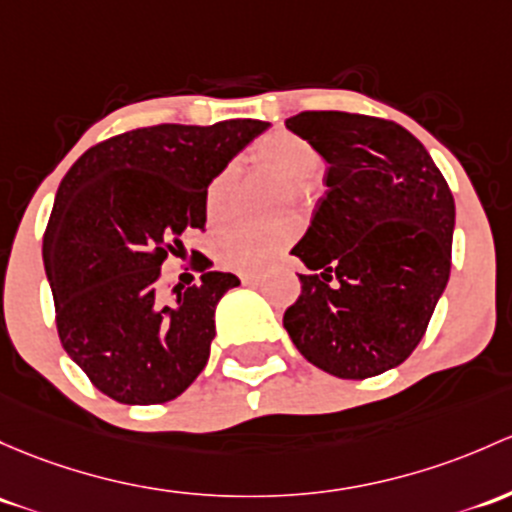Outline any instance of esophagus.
<instances>
[{"mask_svg":"<svg viewBox=\"0 0 512 512\" xmlns=\"http://www.w3.org/2000/svg\"><path fill=\"white\" fill-rule=\"evenodd\" d=\"M257 279H260V274H255V272H240V282H242V284H255Z\"/></svg>","mask_w":512,"mask_h":512,"instance_id":"1","label":"esophagus"}]
</instances>
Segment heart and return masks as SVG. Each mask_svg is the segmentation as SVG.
I'll return each instance as SVG.
<instances>
[{
	"instance_id": "obj_1",
	"label": "heart",
	"mask_w": 512,
	"mask_h": 512,
	"mask_svg": "<svg viewBox=\"0 0 512 512\" xmlns=\"http://www.w3.org/2000/svg\"><path fill=\"white\" fill-rule=\"evenodd\" d=\"M247 164L257 171L277 176L287 184L292 198H304L311 191V181L324 169L321 152L309 142L289 129H274L265 137L257 139L247 152ZM235 176L233 169L220 171L213 176L211 184L203 193V208L211 225L223 223L228 218L230 193H233ZM294 238L292 225H235L215 240V255L223 265L240 272H260L270 267L279 257V252Z\"/></svg>"
}]
</instances>
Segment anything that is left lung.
Here are the masks:
<instances>
[{"label": "left lung", "instance_id": "obj_1", "mask_svg": "<svg viewBox=\"0 0 512 512\" xmlns=\"http://www.w3.org/2000/svg\"><path fill=\"white\" fill-rule=\"evenodd\" d=\"M287 127L328 161V191L292 250L309 274L284 328L316 368L373 378L410 358L449 282L454 196L397 122L309 110Z\"/></svg>", "mask_w": 512, "mask_h": 512}]
</instances>
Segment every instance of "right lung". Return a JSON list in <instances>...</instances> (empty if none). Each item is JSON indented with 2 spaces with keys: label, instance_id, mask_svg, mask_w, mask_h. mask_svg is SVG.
I'll list each match as a JSON object with an SVG mask.
<instances>
[{
  "label": "right lung",
  "instance_id": "obj_1",
  "mask_svg": "<svg viewBox=\"0 0 512 512\" xmlns=\"http://www.w3.org/2000/svg\"><path fill=\"white\" fill-rule=\"evenodd\" d=\"M267 122L154 125L95 144L63 176L43 233V265L63 348L122 405L179 397L206 365L215 306L240 279L208 272L161 294V265L206 230L203 193Z\"/></svg>",
  "mask_w": 512,
  "mask_h": 512
}]
</instances>
